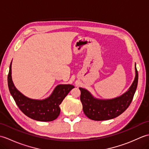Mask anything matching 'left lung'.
<instances>
[{
    "label": "left lung",
    "mask_w": 149,
    "mask_h": 149,
    "mask_svg": "<svg viewBox=\"0 0 149 149\" xmlns=\"http://www.w3.org/2000/svg\"><path fill=\"white\" fill-rule=\"evenodd\" d=\"M135 77L127 91L111 99H100L94 97L87 90L79 88L80 99L85 115L91 120L101 121L116 118L130 105L133 99L138 81V73L135 64Z\"/></svg>",
    "instance_id": "obj_1"
}]
</instances>
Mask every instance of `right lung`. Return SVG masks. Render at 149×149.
I'll use <instances>...</instances> for the list:
<instances>
[{
    "label": "right lung",
    "mask_w": 149,
    "mask_h": 149,
    "mask_svg": "<svg viewBox=\"0 0 149 149\" xmlns=\"http://www.w3.org/2000/svg\"><path fill=\"white\" fill-rule=\"evenodd\" d=\"M11 65L12 61L8 76V88L19 109L28 117L38 121L50 122L58 118L60 113L59 105L74 86L71 84H59L45 99H30L15 86L11 76Z\"/></svg>",
    "instance_id": "obj_1"
}]
</instances>
